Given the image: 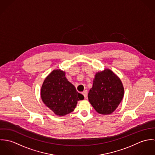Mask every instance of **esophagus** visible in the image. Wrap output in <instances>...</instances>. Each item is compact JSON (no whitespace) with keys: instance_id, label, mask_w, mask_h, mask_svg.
I'll list each match as a JSON object with an SVG mask.
<instances>
[{"instance_id":"esophagus-1","label":"esophagus","mask_w":155,"mask_h":155,"mask_svg":"<svg viewBox=\"0 0 155 155\" xmlns=\"http://www.w3.org/2000/svg\"><path fill=\"white\" fill-rule=\"evenodd\" d=\"M82 94L84 95V97H85V98H87V96H88V91H87V90H85V91H84V92H82Z\"/></svg>"}]
</instances>
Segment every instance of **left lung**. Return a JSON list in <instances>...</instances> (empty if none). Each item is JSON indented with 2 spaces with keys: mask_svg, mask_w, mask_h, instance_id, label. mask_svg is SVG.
<instances>
[{
  "mask_svg": "<svg viewBox=\"0 0 155 155\" xmlns=\"http://www.w3.org/2000/svg\"><path fill=\"white\" fill-rule=\"evenodd\" d=\"M124 89L120 79L110 70L97 73L92 88L89 91V101L98 113L109 114L122 101Z\"/></svg>",
  "mask_w": 155,
  "mask_h": 155,
  "instance_id": "8db88e82",
  "label": "left lung"
}]
</instances>
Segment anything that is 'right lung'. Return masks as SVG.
Segmentation results:
<instances>
[{
	"label": "right lung",
	"mask_w": 155,
	"mask_h": 155,
	"mask_svg": "<svg viewBox=\"0 0 155 155\" xmlns=\"http://www.w3.org/2000/svg\"><path fill=\"white\" fill-rule=\"evenodd\" d=\"M43 102L58 116H64L74 110L78 101L84 97L65 77V72L54 70L45 79L41 91Z\"/></svg>",
	"instance_id": "right-lung-1"
}]
</instances>
